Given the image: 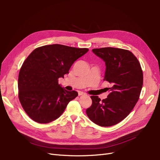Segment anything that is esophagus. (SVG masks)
Wrapping results in <instances>:
<instances>
[{
	"label": "esophagus",
	"mask_w": 160,
	"mask_h": 160,
	"mask_svg": "<svg viewBox=\"0 0 160 160\" xmlns=\"http://www.w3.org/2000/svg\"><path fill=\"white\" fill-rule=\"evenodd\" d=\"M85 95V93L82 92H80L78 93V95H79V96H80V95Z\"/></svg>",
	"instance_id": "esophagus-1"
}]
</instances>
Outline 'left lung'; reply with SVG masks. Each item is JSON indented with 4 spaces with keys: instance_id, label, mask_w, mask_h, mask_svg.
<instances>
[{
    "instance_id": "1",
    "label": "left lung",
    "mask_w": 160,
    "mask_h": 160,
    "mask_svg": "<svg viewBox=\"0 0 160 160\" xmlns=\"http://www.w3.org/2000/svg\"><path fill=\"white\" fill-rule=\"evenodd\" d=\"M105 63L104 80L108 82L107 98L101 101L91 96L92 105L86 110L89 118L102 127L114 126L122 121L133 110L139 98L143 84L141 65L130 51L116 48L93 49Z\"/></svg>"
}]
</instances>
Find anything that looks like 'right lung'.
Listing matches in <instances>:
<instances>
[{
	"label": "right lung",
	"instance_id": "right-lung-1",
	"mask_svg": "<svg viewBox=\"0 0 160 160\" xmlns=\"http://www.w3.org/2000/svg\"><path fill=\"white\" fill-rule=\"evenodd\" d=\"M88 51L52 44L36 48L27 57L19 73V99L32 120L47 123L58 119L68 103L78 96L76 91L62 88L58 79L68 74L74 61Z\"/></svg>",
	"mask_w": 160,
	"mask_h": 160
}]
</instances>
